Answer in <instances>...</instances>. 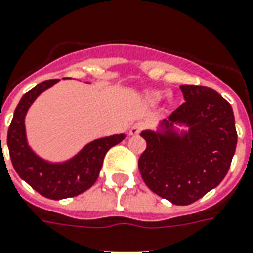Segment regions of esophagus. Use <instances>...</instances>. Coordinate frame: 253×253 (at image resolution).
Returning <instances> with one entry per match:
<instances>
[{"mask_svg": "<svg viewBox=\"0 0 253 253\" xmlns=\"http://www.w3.org/2000/svg\"><path fill=\"white\" fill-rule=\"evenodd\" d=\"M142 128H144V123L142 122H137V123H134L130 128V134L131 135H138L139 132L142 131Z\"/></svg>", "mask_w": 253, "mask_h": 253, "instance_id": "esophagus-1", "label": "esophagus"}]
</instances>
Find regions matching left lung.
Listing matches in <instances>:
<instances>
[{
    "mask_svg": "<svg viewBox=\"0 0 253 253\" xmlns=\"http://www.w3.org/2000/svg\"><path fill=\"white\" fill-rule=\"evenodd\" d=\"M185 102L160 122L157 131L145 130L146 149L138 169L146 186L176 206H189L216 188L230 169L237 131L229 102L204 86H181ZM185 124L188 132L175 131Z\"/></svg>",
    "mask_w": 253,
    "mask_h": 253,
    "instance_id": "obj_1",
    "label": "left lung"
}]
</instances>
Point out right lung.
<instances>
[{"instance_id": "add662e5", "label": "right lung", "mask_w": 253, "mask_h": 253, "mask_svg": "<svg viewBox=\"0 0 253 253\" xmlns=\"http://www.w3.org/2000/svg\"><path fill=\"white\" fill-rule=\"evenodd\" d=\"M57 82L59 79L41 82L22 97L15 109L6 139L16 172L34 190L52 200L74 197L91 188L98 178L105 153L126 137L125 134H115L94 139L78 155L63 163H50L38 156L28 146L24 118L35 98Z\"/></svg>"}]
</instances>
